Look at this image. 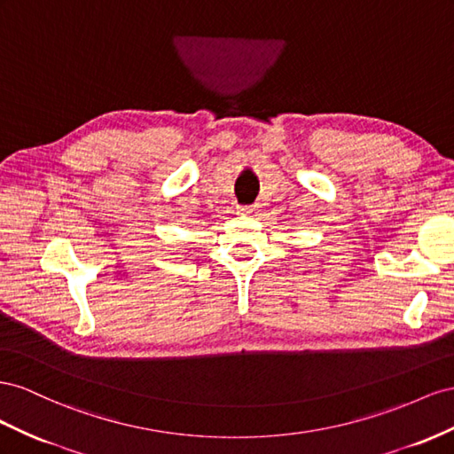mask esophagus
<instances>
[{"instance_id":"34e87169","label":"esophagus","mask_w":454,"mask_h":454,"mask_svg":"<svg viewBox=\"0 0 454 454\" xmlns=\"http://www.w3.org/2000/svg\"><path fill=\"white\" fill-rule=\"evenodd\" d=\"M239 215H253L254 213V207H251V205H243V207H239V211H238Z\"/></svg>"}]
</instances>
